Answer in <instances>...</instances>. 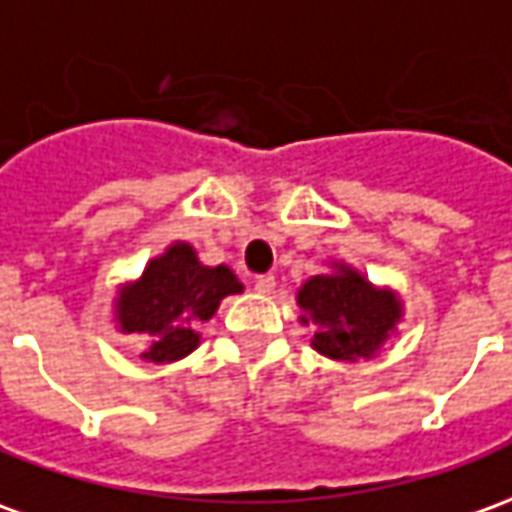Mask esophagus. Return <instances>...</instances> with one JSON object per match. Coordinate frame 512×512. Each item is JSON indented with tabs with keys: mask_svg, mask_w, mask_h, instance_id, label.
<instances>
[{
	"mask_svg": "<svg viewBox=\"0 0 512 512\" xmlns=\"http://www.w3.org/2000/svg\"><path fill=\"white\" fill-rule=\"evenodd\" d=\"M253 290L262 292V295H270V292L276 290V276H270V273H264V276L253 278Z\"/></svg>",
	"mask_w": 512,
	"mask_h": 512,
	"instance_id": "1",
	"label": "esophagus"
}]
</instances>
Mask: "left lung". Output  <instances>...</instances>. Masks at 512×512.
<instances>
[{"mask_svg": "<svg viewBox=\"0 0 512 512\" xmlns=\"http://www.w3.org/2000/svg\"><path fill=\"white\" fill-rule=\"evenodd\" d=\"M301 323H315V345L331 359H365L387 340L401 317L393 292L373 290L365 278L340 267V273L315 276L298 292Z\"/></svg>", "mask_w": 512, "mask_h": 512, "instance_id": "obj_1", "label": "left lung"}]
</instances>
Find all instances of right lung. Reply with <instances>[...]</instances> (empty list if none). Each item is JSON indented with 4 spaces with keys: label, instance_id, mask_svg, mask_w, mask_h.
Masks as SVG:
<instances>
[{
    "label": "right lung",
    "instance_id": "1",
    "mask_svg": "<svg viewBox=\"0 0 512 512\" xmlns=\"http://www.w3.org/2000/svg\"><path fill=\"white\" fill-rule=\"evenodd\" d=\"M234 292H242V284L225 264L203 267L189 245H172L147 264L139 284L122 290L116 320L128 334H150L144 359L175 362L200 343L197 323L209 320Z\"/></svg>",
    "mask_w": 512,
    "mask_h": 512
}]
</instances>
